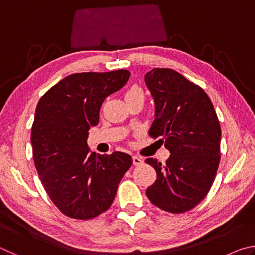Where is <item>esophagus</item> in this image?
Instances as JSON below:
<instances>
[{
	"mask_svg": "<svg viewBox=\"0 0 255 255\" xmlns=\"http://www.w3.org/2000/svg\"><path fill=\"white\" fill-rule=\"evenodd\" d=\"M141 163H143V159H141V157L137 156V155H133V156H132V164H133V165H140Z\"/></svg>",
	"mask_w": 255,
	"mask_h": 255,
	"instance_id": "obj_1",
	"label": "esophagus"
}]
</instances>
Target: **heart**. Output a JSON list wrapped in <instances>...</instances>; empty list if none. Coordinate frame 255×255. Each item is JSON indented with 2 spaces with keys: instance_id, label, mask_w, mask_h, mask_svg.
I'll return each mask as SVG.
<instances>
[{
  "instance_id": "heart-1",
  "label": "heart",
  "mask_w": 255,
  "mask_h": 255,
  "mask_svg": "<svg viewBox=\"0 0 255 255\" xmlns=\"http://www.w3.org/2000/svg\"><path fill=\"white\" fill-rule=\"evenodd\" d=\"M136 97H144V93H143V90H141L140 86L133 84L127 90L126 94H125V98H126V100H127V99L136 98Z\"/></svg>"
}]
</instances>
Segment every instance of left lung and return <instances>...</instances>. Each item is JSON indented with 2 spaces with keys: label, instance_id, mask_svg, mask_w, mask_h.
I'll return each mask as SVG.
<instances>
[{
  "label": "left lung",
  "instance_id": "1",
  "mask_svg": "<svg viewBox=\"0 0 255 255\" xmlns=\"http://www.w3.org/2000/svg\"><path fill=\"white\" fill-rule=\"evenodd\" d=\"M155 101L149 136L170 150L162 164L145 162L156 171L146 190L154 206L182 214L200 204L209 192L221 162V124L204 89L171 68H153L145 75Z\"/></svg>",
  "mask_w": 255,
  "mask_h": 255
}]
</instances>
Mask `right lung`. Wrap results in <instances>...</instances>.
Listing matches in <instances>:
<instances>
[{
  "instance_id": "right-lung-1",
  "label": "right lung",
  "mask_w": 255,
  "mask_h": 255,
  "mask_svg": "<svg viewBox=\"0 0 255 255\" xmlns=\"http://www.w3.org/2000/svg\"><path fill=\"white\" fill-rule=\"evenodd\" d=\"M129 76L127 70L75 73L38 102L31 127L34 166L47 195L67 217L88 221L107 211L131 166L130 155H96L86 143L105 99Z\"/></svg>"
}]
</instances>
